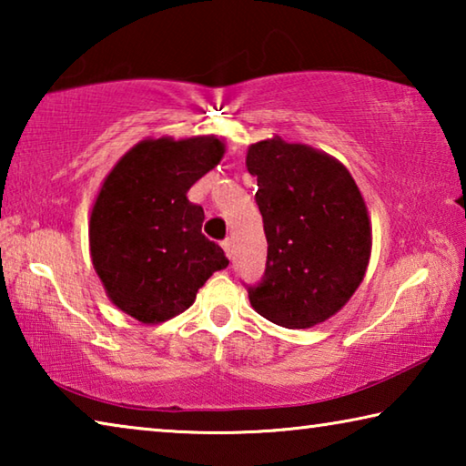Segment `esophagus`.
Wrapping results in <instances>:
<instances>
[{
    "label": "esophagus",
    "instance_id": "34e87169",
    "mask_svg": "<svg viewBox=\"0 0 466 466\" xmlns=\"http://www.w3.org/2000/svg\"><path fill=\"white\" fill-rule=\"evenodd\" d=\"M222 247H224V250H226L228 258H232V240H230V238H226V240L222 242Z\"/></svg>",
    "mask_w": 466,
    "mask_h": 466
}]
</instances>
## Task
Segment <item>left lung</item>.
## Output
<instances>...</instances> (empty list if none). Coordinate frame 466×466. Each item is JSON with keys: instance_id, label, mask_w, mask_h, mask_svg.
<instances>
[{"instance_id": "left-lung-1", "label": "left lung", "mask_w": 466, "mask_h": 466, "mask_svg": "<svg viewBox=\"0 0 466 466\" xmlns=\"http://www.w3.org/2000/svg\"><path fill=\"white\" fill-rule=\"evenodd\" d=\"M247 168L267 238L263 278L247 286L250 306L279 327H314L364 279L372 247L366 203L350 170L309 146L258 141Z\"/></svg>"}]
</instances>
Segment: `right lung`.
I'll return each mask as SVG.
<instances>
[{"label": "right lung", "mask_w": 466, "mask_h": 466, "mask_svg": "<svg viewBox=\"0 0 466 466\" xmlns=\"http://www.w3.org/2000/svg\"><path fill=\"white\" fill-rule=\"evenodd\" d=\"M224 156L214 136L144 139L110 170L90 216V250L108 298L141 322H164L228 267L201 234L203 208L187 191Z\"/></svg>", "instance_id": "obj_1"}]
</instances>
